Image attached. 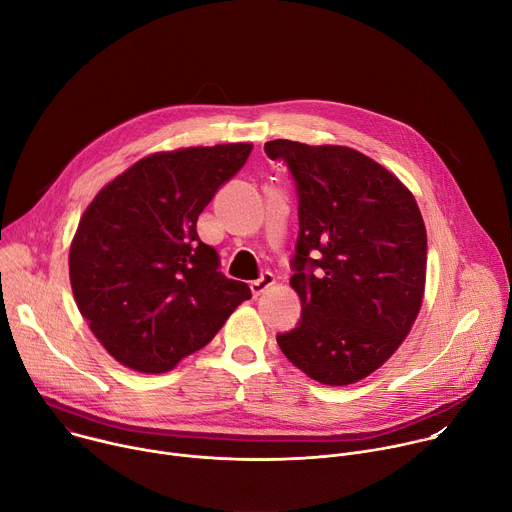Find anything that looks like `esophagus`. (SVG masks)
Listing matches in <instances>:
<instances>
[{
  "mask_svg": "<svg viewBox=\"0 0 512 512\" xmlns=\"http://www.w3.org/2000/svg\"><path fill=\"white\" fill-rule=\"evenodd\" d=\"M273 285H275V275H273V273H269V271H265L259 279L251 281V291H253V296H255V298H259L261 294H265V291H267L269 287H273Z\"/></svg>",
  "mask_w": 512,
  "mask_h": 512,
  "instance_id": "1",
  "label": "esophagus"
}]
</instances>
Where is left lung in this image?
<instances>
[{"label":"left lung","instance_id":"1","mask_svg":"<svg viewBox=\"0 0 512 512\" xmlns=\"http://www.w3.org/2000/svg\"><path fill=\"white\" fill-rule=\"evenodd\" d=\"M300 198L296 273L302 322L277 336L310 379L342 387L375 373L403 344L421 310L427 233L411 190L346 145L265 143Z\"/></svg>","mask_w":512,"mask_h":512}]
</instances>
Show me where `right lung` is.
Instances as JSON below:
<instances>
[{
  "label": "right lung",
  "mask_w": 512,
  "mask_h": 512,
  "mask_svg": "<svg viewBox=\"0 0 512 512\" xmlns=\"http://www.w3.org/2000/svg\"><path fill=\"white\" fill-rule=\"evenodd\" d=\"M253 143L180 148L141 158L83 212L68 253L72 296L123 367L160 375L206 346L251 298L218 271L198 214L247 162Z\"/></svg>",
  "instance_id": "1"
}]
</instances>
